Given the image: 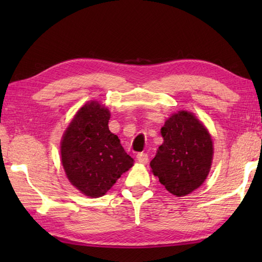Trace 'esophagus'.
Wrapping results in <instances>:
<instances>
[{"label": "esophagus", "mask_w": 262, "mask_h": 262, "mask_svg": "<svg viewBox=\"0 0 262 262\" xmlns=\"http://www.w3.org/2000/svg\"><path fill=\"white\" fill-rule=\"evenodd\" d=\"M136 158H137L138 163H141V164H146L148 162L147 153H138Z\"/></svg>", "instance_id": "1"}]
</instances>
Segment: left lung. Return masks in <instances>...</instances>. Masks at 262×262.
<instances>
[{
  "label": "left lung",
  "mask_w": 262,
  "mask_h": 262,
  "mask_svg": "<svg viewBox=\"0 0 262 262\" xmlns=\"http://www.w3.org/2000/svg\"><path fill=\"white\" fill-rule=\"evenodd\" d=\"M163 143L151 161L152 172L166 190L186 196L203 185L213 161V140L202 121L188 111L172 115L161 128Z\"/></svg>",
  "instance_id": "8db88e82"
}]
</instances>
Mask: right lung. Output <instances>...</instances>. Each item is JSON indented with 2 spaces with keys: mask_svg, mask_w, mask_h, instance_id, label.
<instances>
[{
  "mask_svg": "<svg viewBox=\"0 0 262 262\" xmlns=\"http://www.w3.org/2000/svg\"><path fill=\"white\" fill-rule=\"evenodd\" d=\"M110 113L98 101L85 103L77 111L60 142V157L66 177L88 197H101L134 159L109 130Z\"/></svg>",
  "mask_w": 262,
  "mask_h": 262,
  "instance_id": "1",
  "label": "right lung"
}]
</instances>
